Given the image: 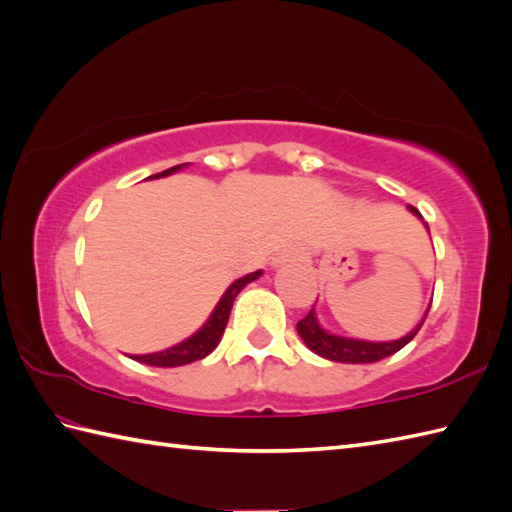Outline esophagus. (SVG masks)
I'll return each mask as SVG.
<instances>
[{
  "label": "esophagus",
  "instance_id": "34e87169",
  "mask_svg": "<svg viewBox=\"0 0 512 512\" xmlns=\"http://www.w3.org/2000/svg\"><path fill=\"white\" fill-rule=\"evenodd\" d=\"M297 257H299L297 250H284V253H279V257H275L273 266H281V264H286V262H295Z\"/></svg>",
  "mask_w": 512,
  "mask_h": 512
}]
</instances>
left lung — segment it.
Here are the masks:
<instances>
[{
  "label": "left lung",
  "instance_id": "1",
  "mask_svg": "<svg viewBox=\"0 0 512 512\" xmlns=\"http://www.w3.org/2000/svg\"><path fill=\"white\" fill-rule=\"evenodd\" d=\"M409 211L413 215H418L422 220V215L418 213V209L409 206ZM424 226H427V224H424ZM427 312H424V317L416 325V328H413L407 336H402V339H398V341L374 343V341L347 339V336L332 334V332L321 328L319 321H317V314H314V308L297 323V332L303 339V343H306L314 354L328 358V361H336V363H376V361H383V358L402 350V347H405L413 339V336L418 334V330L422 328L424 319H427Z\"/></svg>",
  "mask_w": 512,
  "mask_h": 512
}]
</instances>
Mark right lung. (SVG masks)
I'll list each match as a JSON object with an SVG mask.
<instances>
[{
  "mask_svg": "<svg viewBox=\"0 0 512 512\" xmlns=\"http://www.w3.org/2000/svg\"><path fill=\"white\" fill-rule=\"evenodd\" d=\"M182 167L184 165H176V167H171V169L162 171V173H156V176H149V178H165V176H169V173L178 171ZM259 275H262V270H255V273L244 275V277H239L237 281H233V284L226 288L220 303H217L215 310L211 312L209 321H206L193 336H189L187 341H182V343L173 345V347H169V350H162V352L132 356L134 361L145 363V365H154V367H178V365H189L193 361H200V358H204V356H209L222 339L224 328L228 323V314H231L235 297L239 295V292H242V288L246 284L259 279Z\"/></svg>",
  "mask_w": 512,
  "mask_h": 512,
  "instance_id": "obj_1",
  "label": "right lung"
}]
</instances>
